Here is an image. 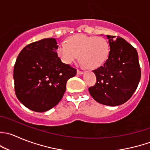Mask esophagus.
I'll return each mask as SVG.
<instances>
[{
	"label": "esophagus",
	"instance_id": "34e87169",
	"mask_svg": "<svg viewBox=\"0 0 150 150\" xmlns=\"http://www.w3.org/2000/svg\"><path fill=\"white\" fill-rule=\"evenodd\" d=\"M77 74H78V75H83V72L78 69V70H77Z\"/></svg>",
	"mask_w": 150,
	"mask_h": 150
}]
</instances>
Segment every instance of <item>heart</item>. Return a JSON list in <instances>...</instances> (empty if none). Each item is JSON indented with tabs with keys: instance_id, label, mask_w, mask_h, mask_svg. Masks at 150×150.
<instances>
[{
	"instance_id": "b5f03b06",
	"label": "heart",
	"mask_w": 150,
	"mask_h": 150,
	"mask_svg": "<svg viewBox=\"0 0 150 150\" xmlns=\"http://www.w3.org/2000/svg\"><path fill=\"white\" fill-rule=\"evenodd\" d=\"M57 53L66 64H72L79 57L84 66L96 69L107 60L110 45L107 40L101 36L79 34L69 37L67 43L60 44Z\"/></svg>"
}]
</instances>
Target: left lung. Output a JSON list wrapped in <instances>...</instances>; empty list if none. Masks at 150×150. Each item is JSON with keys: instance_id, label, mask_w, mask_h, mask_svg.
<instances>
[{"instance_id": "left-lung-1", "label": "left lung", "mask_w": 150, "mask_h": 150, "mask_svg": "<svg viewBox=\"0 0 150 150\" xmlns=\"http://www.w3.org/2000/svg\"><path fill=\"white\" fill-rule=\"evenodd\" d=\"M110 53L103 66L93 70L97 82L88 88L99 103L117 106L127 102L137 88L141 69L137 50L121 37L106 35Z\"/></svg>"}]
</instances>
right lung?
I'll list each match as a JSON object with an SVG mask.
<instances>
[{
	"label": "right lung",
	"instance_id": "right-lung-1",
	"mask_svg": "<svg viewBox=\"0 0 150 150\" xmlns=\"http://www.w3.org/2000/svg\"><path fill=\"white\" fill-rule=\"evenodd\" d=\"M55 38L43 39L28 45L18 55L14 67V89L26 108L45 112L63 97L68 80L76 69L62 62Z\"/></svg>",
	"mask_w": 150,
	"mask_h": 150
}]
</instances>
